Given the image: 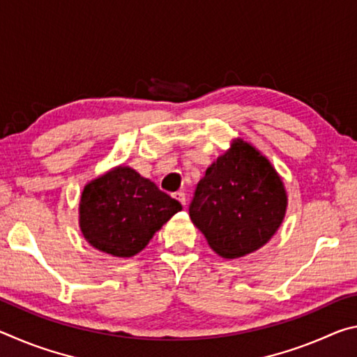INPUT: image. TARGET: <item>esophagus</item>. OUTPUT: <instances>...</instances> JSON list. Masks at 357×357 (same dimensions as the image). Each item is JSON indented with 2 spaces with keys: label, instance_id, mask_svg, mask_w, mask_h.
Returning a JSON list of instances; mask_svg holds the SVG:
<instances>
[{
  "label": "esophagus",
  "instance_id": "esophagus-1",
  "mask_svg": "<svg viewBox=\"0 0 357 357\" xmlns=\"http://www.w3.org/2000/svg\"><path fill=\"white\" fill-rule=\"evenodd\" d=\"M173 197L176 198V200L184 206V204H185V193H184V192H176Z\"/></svg>",
  "mask_w": 357,
  "mask_h": 357
}]
</instances>
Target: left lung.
<instances>
[{
  "mask_svg": "<svg viewBox=\"0 0 357 357\" xmlns=\"http://www.w3.org/2000/svg\"><path fill=\"white\" fill-rule=\"evenodd\" d=\"M285 211L279 174L255 148L238 140L197 184L189 215L215 253L239 258L273 238Z\"/></svg>",
  "mask_w": 357,
  "mask_h": 357,
  "instance_id": "8db88e82",
  "label": "left lung"
}]
</instances>
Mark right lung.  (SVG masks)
<instances>
[{
  "label": "right lung",
  "instance_id": "add662e5",
  "mask_svg": "<svg viewBox=\"0 0 357 357\" xmlns=\"http://www.w3.org/2000/svg\"><path fill=\"white\" fill-rule=\"evenodd\" d=\"M181 209V203L153 181L129 167H116L84 187L80 228L96 249L128 258L143 250Z\"/></svg>",
  "mask_w": 357,
  "mask_h": 357
}]
</instances>
